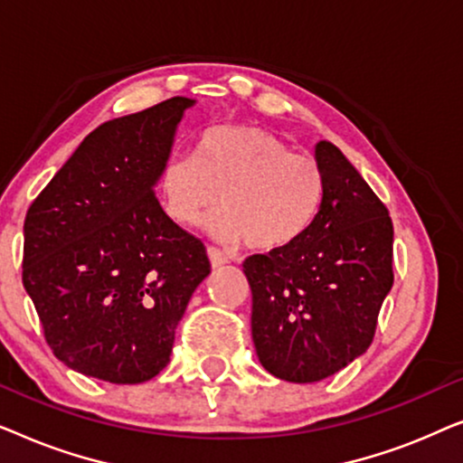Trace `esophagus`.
I'll use <instances>...</instances> for the list:
<instances>
[{"mask_svg":"<svg viewBox=\"0 0 463 463\" xmlns=\"http://www.w3.org/2000/svg\"><path fill=\"white\" fill-rule=\"evenodd\" d=\"M206 252H208V259H211L213 268H219V265H223V263L230 261V257H227L221 249H217V246H208Z\"/></svg>","mask_w":463,"mask_h":463,"instance_id":"1","label":"esophagus"}]
</instances>
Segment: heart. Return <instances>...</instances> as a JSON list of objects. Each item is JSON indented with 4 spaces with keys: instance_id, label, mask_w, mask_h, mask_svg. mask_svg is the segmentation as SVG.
I'll list each match as a JSON object with an SVG mask.
<instances>
[{
    "instance_id": "obj_1",
    "label": "heart",
    "mask_w": 463,
    "mask_h": 463,
    "mask_svg": "<svg viewBox=\"0 0 463 463\" xmlns=\"http://www.w3.org/2000/svg\"><path fill=\"white\" fill-rule=\"evenodd\" d=\"M160 198L175 223L195 227L225 208L213 230L244 240L252 250L295 246L318 219L325 173L309 154H297L274 132L249 124L204 132L194 156H173L160 170Z\"/></svg>"
}]
</instances>
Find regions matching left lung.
<instances>
[{
	"label": "left lung",
	"mask_w": 463,
	"mask_h": 463,
	"mask_svg": "<svg viewBox=\"0 0 463 463\" xmlns=\"http://www.w3.org/2000/svg\"><path fill=\"white\" fill-rule=\"evenodd\" d=\"M325 202L290 249L250 255L257 356L271 375L312 383L369 350L377 316L394 284L390 213L331 141L316 145Z\"/></svg>",
	"instance_id": "left-lung-1"
}]
</instances>
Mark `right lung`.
Returning <instances> with one entry per match:
<instances>
[{"mask_svg":"<svg viewBox=\"0 0 463 463\" xmlns=\"http://www.w3.org/2000/svg\"><path fill=\"white\" fill-rule=\"evenodd\" d=\"M192 105L173 97L100 124L24 217V290L50 350L81 375L119 385L156 377L211 274L202 240L154 192Z\"/></svg>","mask_w":463,"mask_h":463,"instance_id":"add662e5","label":"right lung"}]
</instances>
